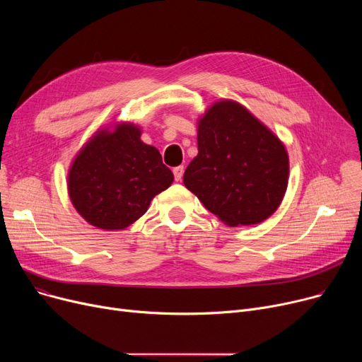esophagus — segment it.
I'll use <instances>...</instances> for the list:
<instances>
[{"label": "esophagus", "mask_w": 362, "mask_h": 362, "mask_svg": "<svg viewBox=\"0 0 362 362\" xmlns=\"http://www.w3.org/2000/svg\"><path fill=\"white\" fill-rule=\"evenodd\" d=\"M183 171H185L183 165H179V167H175V168H173L175 180H176V182H180V180H182V177H183Z\"/></svg>", "instance_id": "34e87169"}]
</instances>
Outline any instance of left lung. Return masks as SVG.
I'll return each instance as SVG.
<instances>
[{
  "instance_id": "left-lung-1",
  "label": "left lung",
  "mask_w": 362,
  "mask_h": 362,
  "mask_svg": "<svg viewBox=\"0 0 362 362\" xmlns=\"http://www.w3.org/2000/svg\"><path fill=\"white\" fill-rule=\"evenodd\" d=\"M288 176L283 144L245 107L220 101L199 122L198 156L183 183L226 224L250 226L277 210Z\"/></svg>"
}]
</instances>
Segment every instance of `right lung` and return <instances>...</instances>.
Instances as JSON below:
<instances>
[{"label": "right lung", "mask_w": 362, "mask_h": 362, "mask_svg": "<svg viewBox=\"0 0 362 362\" xmlns=\"http://www.w3.org/2000/svg\"><path fill=\"white\" fill-rule=\"evenodd\" d=\"M173 179L158 149L141 141V130L122 124L98 132L83 146L70 168L69 194L88 223L120 230L142 217Z\"/></svg>", "instance_id": "add662e5"}]
</instances>
